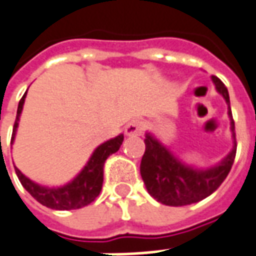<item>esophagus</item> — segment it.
<instances>
[{
    "instance_id": "esophagus-1",
    "label": "esophagus",
    "mask_w": 256,
    "mask_h": 256,
    "mask_svg": "<svg viewBox=\"0 0 256 256\" xmlns=\"http://www.w3.org/2000/svg\"><path fill=\"white\" fill-rule=\"evenodd\" d=\"M144 130V123L138 119H133L124 126V133L128 136H140Z\"/></svg>"
}]
</instances>
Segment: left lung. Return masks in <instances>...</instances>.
Listing matches in <instances>:
<instances>
[{
	"label": "left lung",
	"instance_id": "8db88e82",
	"mask_svg": "<svg viewBox=\"0 0 256 256\" xmlns=\"http://www.w3.org/2000/svg\"><path fill=\"white\" fill-rule=\"evenodd\" d=\"M212 80L215 83L216 90L224 97L230 108L226 86L216 76H212ZM228 115L232 118V130L234 132L232 110H228ZM144 142L146 152L141 159V178L144 180L148 192L156 201L169 206L196 204L218 190L224 178H228L237 151V146H234L232 152L222 164L208 170H200L183 165L151 134H146Z\"/></svg>",
	"mask_w": 256,
	"mask_h": 256
}]
</instances>
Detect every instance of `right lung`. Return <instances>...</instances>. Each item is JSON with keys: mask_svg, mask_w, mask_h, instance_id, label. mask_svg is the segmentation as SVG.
Segmentation results:
<instances>
[{"mask_svg": "<svg viewBox=\"0 0 256 256\" xmlns=\"http://www.w3.org/2000/svg\"><path fill=\"white\" fill-rule=\"evenodd\" d=\"M24 97H26V94L20 98L19 105H18V114H16L15 124H14V130H12L10 144L14 142V138H15L16 128H18L19 116H20L23 104H24ZM122 142L123 134H120L115 138L101 144L94 151L88 164L84 166L83 170L80 172L78 178H74L72 183L66 184L60 188H47V187L38 186V184L33 183L30 178H26L18 168H15V172L26 191H28L30 196L40 204H42L44 206L58 209V210L84 208L100 196L104 182V164L110 155L115 154L120 148Z\"/></svg>", "mask_w": 256, "mask_h": 256, "instance_id": "1", "label": "right lung"}]
</instances>
